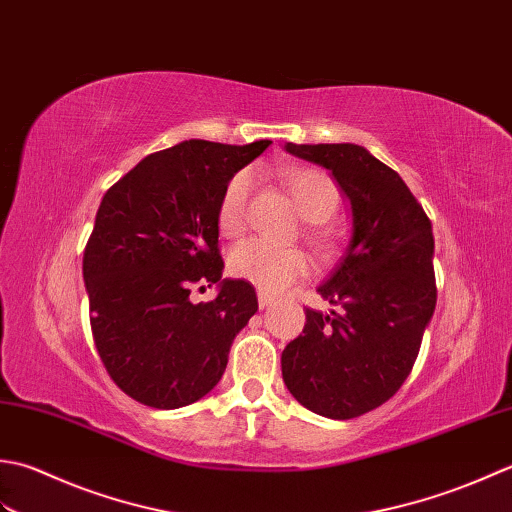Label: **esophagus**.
<instances>
[{
  "label": "esophagus",
  "mask_w": 512,
  "mask_h": 512,
  "mask_svg": "<svg viewBox=\"0 0 512 512\" xmlns=\"http://www.w3.org/2000/svg\"><path fill=\"white\" fill-rule=\"evenodd\" d=\"M274 305V298H271L269 294H265V291H258V307L260 309H267Z\"/></svg>",
  "instance_id": "34e87169"
}]
</instances>
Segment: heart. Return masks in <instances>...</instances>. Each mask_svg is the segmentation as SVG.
I'll return each mask as SVG.
<instances>
[{
	"label": "heart",
	"mask_w": 512,
	"mask_h": 512,
	"mask_svg": "<svg viewBox=\"0 0 512 512\" xmlns=\"http://www.w3.org/2000/svg\"><path fill=\"white\" fill-rule=\"evenodd\" d=\"M285 185L298 205L300 214L309 223H325L338 210L340 192L336 181L322 170H291L285 174ZM254 187V172L241 170L227 181L216 210V223L221 234L236 238L247 227V207ZM309 241L320 254H329L333 249V238L318 225L309 227ZM229 271L236 278L247 280L254 287L269 291V294H283L309 274V258L298 247H285L263 241V238H249L238 243L229 252Z\"/></svg>",
	"instance_id": "heart-1"
}]
</instances>
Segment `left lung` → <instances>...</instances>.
<instances>
[{
  "mask_svg": "<svg viewBox=\"0 0 512 512\" xmlns=\"http://www.w3.org/2000/svg\"><path fill=\"white\" fill-rule=\"evenodd\" d=\"M331 170L351 201L353 234L318 294L340 307L307 309L280 367L289 393L322 417L378 409L409 378L435 311L433 227L400 174L362 145H285Z\"/></svg>",
  "mask_w": 512,
  "mask_h": 512,
  "instance_id": "left-lung-1",
  "label": "left lung"
}]
</instances>
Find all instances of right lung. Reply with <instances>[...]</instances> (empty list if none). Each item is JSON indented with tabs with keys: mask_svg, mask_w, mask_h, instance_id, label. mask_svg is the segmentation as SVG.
Returning a JSON list of instances; mask_svg holds the SVG:
<instances>
[{
	"mask_svg": "<svg viewBox=\"0 0 512 512\" xmlns=\"http://www.w3.org/2000/svg\"><path fill=\"white\" fill-rule=\"evenodd\" d=\"M269 143L183 141L145 156L103 196L83 280L99 358L132 400L179 409L221 380L258 300L247 280H221L216 210L227 181ZM212 284L214 301L191 302Z\"/></svg>",
	"mask_w": 512,
	"mask_h": 512,
	"instance_id": "add662e5",
	"label": "right lung"
}]
</instances>
